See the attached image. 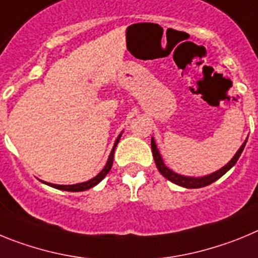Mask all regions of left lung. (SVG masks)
I'll list each match as a JSON object with an SVG mask.
<instances>
[{"mask_svg":"<svg viewBox=\"0 0 258 258\" xmlns=\"http://www.w3.org/2000/svg\"><path fill=\"white\" fill-rule=\"evenodd\" d=\"M247 140H245L244 143H243V145L239 147V150L236 151V154L232 156V159L226 164V165L222 166L221 169L216 170V172L211 173V174L203 175V177H190V175L178 174V173H175L174 170L170 169V168H168V166L165 165V163H164L163 157H161V155H160V151L157 150L156 142H155L154 138H151V149H152V155H154V159H155V163H156L157 169H159V172H160L166 179H169L170 182H173V183H175V184H178V186H182V187L199 188V187H206V186H208V184L216 182L218 178H221V177H222L225 173L229 172L232 166L235 165L236 161H238V159L240 157L241 152H243V150H244Z\"/></svg>","mask_w":258,"mask_h":258,"instance_id":"obj_1","label":"left lung"}]
</instances>
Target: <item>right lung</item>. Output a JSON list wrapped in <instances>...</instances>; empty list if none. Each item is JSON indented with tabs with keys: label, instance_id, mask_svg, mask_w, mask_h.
<instances>
[{
	"label": "right lung",
	"instance_id": "right-lung-1",
	"mask_svg": "<svg viewBox=\"0 0 258 258\" xmlns=\"http://www.w3.org/2000/svg\"><path fill=\"white\" fill-rule=\"evenodd\" d=\"M122 136V132L120 134H118V137L116 138L115 143H113V147L112 150H111V152H109V156H108V160H107L106 165H104L103 169L101 170V172L98 173L97 175H95L94 178L89 179V181H85V182H81V183H75V184H55V183H47V182H44V183H46L47 186H51V187L54 188H58V190H64V191H72V192H79V191H85V190H89V188L94 187L95 184H98L99 182L102 181V179L104 178L107 175V173L111 170V168H112V163H113V154H115V149L116 146H117L118 141H120V138H121Z\"/></svg>",
	"mask_w": 258,
	"mask_h": 258
}]
</instances>
